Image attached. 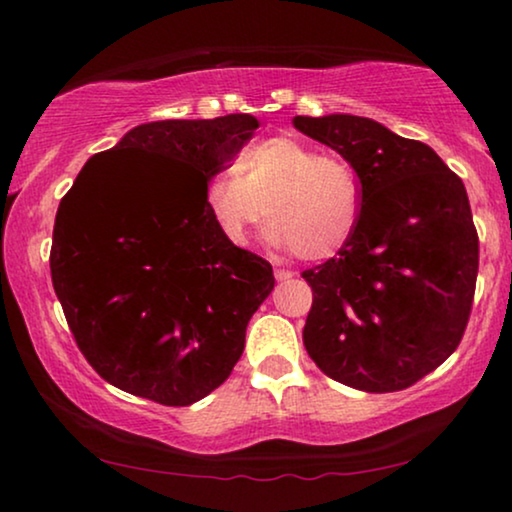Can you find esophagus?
Returning <instances> with one entry per match:
<instances>
[{"mask_svg": "<svg viewBox=\"0 0 512 512\" xmlns=\"http://www.w3.org/2000/svg\"><path fill=\"white\" fill-rule=\"evenodd\" d=\"M291 277H293L291 270H282V268L275 270V279H277V282H286V279H291Z\"/></svg>", "mask_w": 512, "mask_h": 512, "instance_id": "34e87169", "label": "esophagus"}]
</instances>
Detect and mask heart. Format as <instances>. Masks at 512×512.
Here are the masks:
<instances>
[{"label": "heart", "mask_w": 512, "mask_h": 512, "mask_svg": "<svg viewBox=\"0 0 512 512\" xmlns=\"http://www.w3.org/2000/svg\"><path fill=\"white\" fill-rule=\"evenodd\" d=\"M205 205L216 228L244 244L265 219L268 240L303 261H328L347 247L361 219V186L347 160L291 135L251 144L237 170L209 177Z\"/></svg>", "instance_id": "obj_1"}]
</instances>
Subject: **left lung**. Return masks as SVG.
<instances>
[{
    "mask_svg": "<svg viewBox=\"0 0 512 512\" xmlns=\"http://www.w3.org/2000/svg\"><path fill=\"white\" fill-rule=\"evenodd\" d=\"M361 184V219L335 258L305 270L303 342L335 382L387 394L436 370L461 342L478 277V233L457 174L431 146L373 118L296 116Z\"/></svg>",
    "mask_w": 512,
    "mask_h": 512,
    "instance_id": "obj_1",
    "label": "left lung"
}]
</instances>
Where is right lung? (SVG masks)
<instances>
[{
  "mask_svg": "<svg viewBox=\"0 0 512 512\" xmlns=\"http://www.w3.org/2000/svg\"><path fill=\"white\" fill-rule=\"evenodd\" d=\"M256 128L251 114L137 125L62 198L53 289L76 345L114 387L191 405L240 361L275 277L216 228L205 186Z\"/></svg>",
  "mask_w": 512,
  "mask_h": 512,
  "instance_id": "add662e5",
  "label": "right lung"
}]
</instances>
